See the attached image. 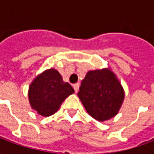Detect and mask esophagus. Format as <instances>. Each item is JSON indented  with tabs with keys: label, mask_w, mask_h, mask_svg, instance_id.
Listing matches in <instances>:
<instances>
[{
	"label": "esophagus",
	"mask_w": 154,
	"mask_h": 154,
	"mask_svg": "<svg viewBox=\"0 0 154 154\" xmlns=\"http://www.w3.org/2000/svg\"><path fill=\"white\" fill-rule=\"evenodd\" d=\"M79 87H80L79 83L74 84L73 88H74V90H75V92H77V91H78V90H79Z\"/></svg>",
	"instance_id": "esophagus-1"
}]
</instances>
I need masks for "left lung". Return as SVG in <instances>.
Returning <instances> with one entry per match:
<instances>
[{"label":"left lung","mask_w":154,"mask_h":154,"mask_svg":"<svg viewBox=\"0 0 154 154\" xmlns=\"http://www.w3.org/2000/svg\"><path fill=\"white\" fill-rule=\"evenodd\" d=\"M77 96L92 118L100 122L113 118L125 99V90L110 67L89 71Z\"/></svg>","instance_id":"1"}]
</instances>
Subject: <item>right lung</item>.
<instances>
[{
  "label": "right lung",
  "instance_id": "obj_1",
  "mask_svg": "<svg viewBox=\"0 0 154 154\" xmlns=\"http://www.w3.org/2000/svg\"><path fill=\"white\" fill-rule=\"evenodd\" d=\"M74 93L68 82L63 80L61 74L54 68L44 71L36 76L29 87V101L32 109L42 116L56 113L63 100Z\"/></svg>",
  "mask_w": 154,
  "mask_h": 154
}]
</instances>
